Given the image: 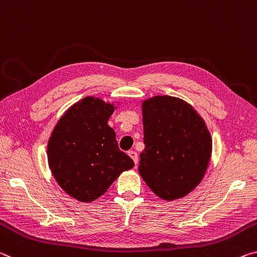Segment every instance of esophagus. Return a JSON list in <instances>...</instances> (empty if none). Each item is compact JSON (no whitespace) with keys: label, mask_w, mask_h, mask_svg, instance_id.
Listing matches in <instances>:
<instances>
[{"label":"esophagus","mask_w":257,"mask_h":257,"mask_svg":"<svg viewBox=\"0 0 257 257\" xmlns=\"http://www.w3.org/2000/svg\"><path fill=\"white\" fill-rule=\"evenodd\" d=\"M128 156L131 157L132 159H133V162L136 163V165L138 164V154L136 153V151H133V150H131V151H128Z\"/></svg>","instance_id":"obj_1"}]
</instances>
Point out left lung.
Returning <instances> with one entry per match:
<instances>
[{
	"label": "left lung",
	"mask_w": 257,
	"mask_h": 257,
	"mask_svg": "<svg viewBox=\"0 0 257 257\" xmlns=\"http://www.w3.org/2000/svg\"><path fill=\"white\" fill-rule=\"evenodd\" d=\"M145 149L139 173L164 200L187 196L205 176L212 156V137L203 117L176 96L142 101Z\"/></svg>",
	"instance_id": "1"
}]
</instances>
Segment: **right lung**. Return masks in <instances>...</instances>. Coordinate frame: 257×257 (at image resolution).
I'll return each mask as SVG.
<instances>
[{"instance_id": "1", "label": "right lung", "mask_w": 257, "mask_h": 257, "mask_svg": "<svg viewBox=\"0 0 257 257\" xmlns=\"http://www.w3.org/2000/svg\"><path fill=\"white\" fill-rule=\"evenodd\" d=\"M117 106L86 96L69 107L54 126L48 142V163L67 195L82 203L98 199L134 162L116 141L108 119Z\"/></svg>"}]
</instances>
